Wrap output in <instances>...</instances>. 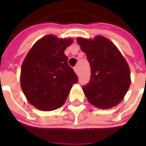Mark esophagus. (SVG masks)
<instances>
[{
	"label": "esophagus",
	"instance_id": "34e87169",
	"mask_svg": "<svg viewBox=\"0 0 146 146\" xmlns=\"http://www.w3.org/2000/svg\"><path fill=\"white\" fill-rule=\"evenodd\" d=\"M74 70H75V72L76 73V75H79V68H78V66H75L74 67Z\"/></svg>",
	"mask_w": 146,
	"mask_h": 146
}]
</instances>
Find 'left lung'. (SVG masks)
<instances>
[{"instance_id":"obj_1","label":"left lung","mask_w":146,"mask_h":146,"mask_svg":"<svg viewBox=\"0 0 146 146\" xmlns=\"http://www.w3.org/2000/svg\"><path fill=\"white\" fill-rule=\"evenodd\" d=\"M86 53L91 67V78L83 87L88 101L101 109L112 108L126 95L131 84L126 60L113 43L102 36L93 40L77 38Z\"/></svg>"}]
</instances>
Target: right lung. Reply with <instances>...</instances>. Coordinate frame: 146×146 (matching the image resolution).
I'll list each match as a JSON object with an SVG mask.
<instances>
[{"mask_svg": "<svg viewBox=\"0 0 146 146\" xmlns=\"http://www.w3.org/2000/svg\"><path fill=\"white\" fill-rule=\"evenodd\" d=\"M72 39L53 35L35 43L22 64L20 83L27 101L36 108L51 111L65 103L72 85L78 82L64 51Z\"/></svg>", "mask_w": 146, "mask_h": 146, "instance_id": "1", "label": "right lung"}]
</instances>
